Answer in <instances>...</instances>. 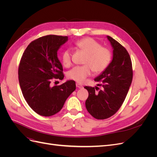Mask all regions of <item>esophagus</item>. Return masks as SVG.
I'll return each instance as SVG.
<instances>
[{"mask_svg":"<svg viewBox=\"0 0 157 157\" xmlns=\"http://www.w3.org/2000/svg\"><path fill=\"white\" fill-rule=\"evenodd\" d=\"M76 86H77L78 88H82V86L81 84H80L78 83H76Z\"/></svg>","mask_w":157,"mask_h":157,"instance_id":"esophagus-1","label":"esophagus"}]
</instances>
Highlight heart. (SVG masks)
Listing matches in <instances>:
<instances>
[{"label":"heart","mask_w":157,"mask_h":157,"mask_svg":"<svg viewBox=\"0 0 157 157\" xmlns=\"http://www.w3.org/2000/svg\"><path fill=\"white\" fill-rule=\"evenodd\" d=\"M75 46L79 50L86 54L82 66H77L70 70L67 77L75 81L82 83L91 74L92 70L95 73L103 72L111 63L112 54L107 47L101 46L99 42L91 37L84 38L76 42ZM71 52L67 49L63 52L61 60L65 67L71 64Z\"/></svg>","instance_id":"heart-1"}]
</instances>
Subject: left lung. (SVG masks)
Wrapping results in <instances>:
<instances>
[{"label": "left lung", "mask_w": 157, "mask_h": 157, "mask_svg": "<svg viewBox=\"0 0 157 157\" xmlns=\"http://www.w3.org/2000/svg\"><path fill=\"white\" fill-rule=\"evenodd\" d=\"M113 48V60L108 67L95 78L102 81V89L85 86L88 92L86 107L88 113L96 119L111 117L122 106L129 90L133 78L130 56L124 46L107 36Z\"/></svg>", "instance_id": "8db88e82"}]
</instances>
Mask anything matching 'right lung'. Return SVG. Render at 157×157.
I'll return each instance as SVG.
<instances>
[{
  "label": "right lung",
  "instance_id": "1",
  "mask_svg": "<svg viewBox=\"0 0 157 157\" xmlns=\"http://www.w3.org/2000/svg\"><path fill=\"white\" fill-rule=\"evenodd\" d=\"M67 40V36L40 37L28 45L21 56L18 78L23 96L29 107L41 116L50 117L58 113L76 89L74 80L50 86L52 79L64 77L57 52Z\"/></svg>",
  "mask_w": 157,
  "mask_h": 157
}]
</instances>
